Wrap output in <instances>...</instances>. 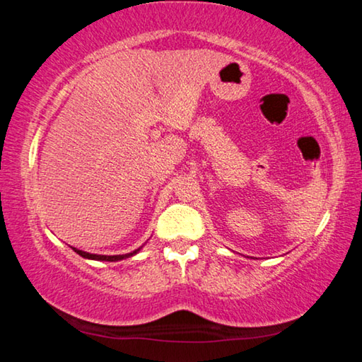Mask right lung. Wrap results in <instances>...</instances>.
I'll list each match as a JSON object with an SVG mask.
<instances>
[{
  "label": "right lung",
  "instance_id": "1",
  "mask_svg": "<svg viewBox=\"0 0 362 362\" xmlns=\"http://www.w3.org/2000/svg\"><path fill=\"white\" fill-rule=\"evenodd\" d=\"M142 247H144V246H142ZM142 247L132 250V252H129V254H122V255H102V254H90V252H86V250L76 249V247H71V249L75 250V252H76L78 255H81L83 259H88V260H97V262H119V260L129 259V257H134L136 254H139L140 249H142Z\"/></svg>",
  "mask_w": 362,
  "mask_h": 362
}]
</instances>
